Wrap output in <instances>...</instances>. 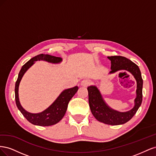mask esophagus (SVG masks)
Wrapping results in <instances>:
<instances>
[{
  "instance_id": "34e87169",
  "label": "esophagus",
  "mask_w": 156,
  "mask_h": 156,
  "mask_svg": "<svg viewBox=\"0 0 156 156\" xmlns=\"http://www.w3.org/2000/svg\"><path fill=\"white\" fill-rule=\"evenodd\" d=\"M90 81H88V80L84 79V80H83V81H81V85L82 87H87L90 84Z\"/></svg>"
}]
</instances>
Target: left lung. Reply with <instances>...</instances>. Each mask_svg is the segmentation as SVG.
<instances>
[{
	"mask_svg": "<svg viewBox=\"0 0 156 156\" xmlns=\"http://www.w3.org/2000/svg\"><path fill=\"white\" fill-rule=\"evenodd\" d=\"M107 58L111 62V71L109 73L126 70L133 75L136 79V97L135 100V106L130 111L124 112L112 109L103 100L100 90L96 86H90L87 88L89 106L92 115L99 122L112 126L120 125L131 120L140 106L143 101V81L138 66L128 58L122 56H111Z\"/></svg>",
	"mask_w": 156,
	"mask_h": 156,
	"instance_id": "1",
	"label": "left lung"
}]
</instances>
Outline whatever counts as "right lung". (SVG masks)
Here are the masks:
<instances>
[{
	"instance_id": "1",
	"label": "right lung",
	"mask_w": 156,
	"mask_h": 156,
	"mask_svg": "<svg viewBox=\"0 0 156 156\" xmlns=\"http://www.w3.org/2000/svg\"><path fill=\"white\" fill-rule=\"evenodd\" d=\"M37 60H44L48 62L57 64L60 63L62 59L60 57H56L54 56L49 55L40 54L37 55L34 57L31 58L30 60L23 66L20 73L18 75V78L16 83L15 87V98L16 103L18 109L21 111L23 115L25 117V119L30 122L31 124L40 126H49L56 124L59 121L61 120L66 112L68 103L71 99L75 95L78 90V87H75L64 90L60 94L57 99L52 103L47 109L40 113H30L25 111L22 107L20 104V100H19V85L23 75L27 72V69L34 64L35 61Z\"/></svg>"
}]
</instances>
